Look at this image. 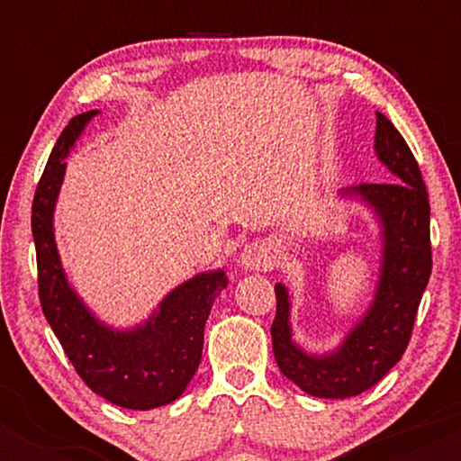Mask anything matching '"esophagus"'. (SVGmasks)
I'll return each instance as SVG.
<instances>
[{
  "instance_id": "34e87169",
  "label": "esophagus",
  "mask_w": 461,
  "mask_h": 461,
  "mask_svg": "<svg viewBox=\"0 0 461 461\" xmlns=\"http://www.w3.org/2000/svg\"><path fill=\"white\" fill-rule=\"evenodd\" d=\"M240 264L249 271H268L275 264V258L264 242H253L240 253Z\"/></svg>"
}]
</instances>
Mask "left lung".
<instances>
[{
	"mask_svg": "<svg viewBox=\"0 0 461 461\" xmlns=\"http://www.w3.org/2000/svg\"><path fill=\"white\" fill-rule=\"evenodd\" d=\"M375 149L394 182L342 190L370 203L384 227V264L377 293L364 319L330 356H308L290 338L288 293L275 285L277 312L271 325L275 362L290 382L321 399H347L382 382L403 357L416 312L431 275L429 199L422 173L399 130L377 113Z\"/></svg>",
	"mask_w": 461,
	"mask_h": 461,
	"instance_id": "left-lung-1",
	"label": "left lung"
}]
</instances>
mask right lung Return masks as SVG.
<instances>
[{
  "mask_svg": "<svg viewBox=\"0 0 461 461\" xmlns=\"http://www.w3.org/2000/svg\"><path fill=\"white\" fill-rule=\"evenodd\" d=\"M97 110L73 116L62 130L32 203V234L39 268V299L68 362L95 394L128 410H153L186 390L203 351V327L225 273H203L177 285L160 312L131 331H114L84 308L68 288L54 240V205L65 158Z\"/></svg>",
  "mask_w": 461,
  "mask_h": 461,
  "instance_id": "add662e5",
  "label": "right lung"
}]
</instances>
